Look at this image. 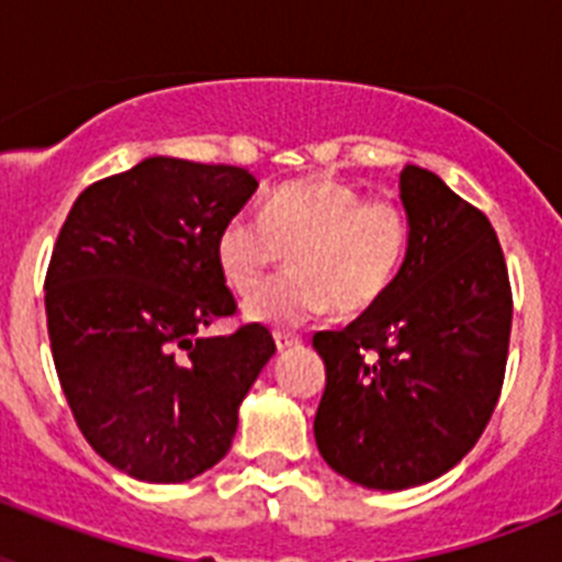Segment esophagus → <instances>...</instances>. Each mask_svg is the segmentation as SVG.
<instances>
[{"label":"esophagus","instance_id":"obj_1","mask_svg":"<svg viewBox=\"0 0 562 562\" xmlns=\"http://www.w3.org/2000/svg\"><path fill=\"white\" fill-rule=\"evenodd\" d=\"M272 340H276L278 351H286V349H292V346H297V342H301V337L292 335V331H276V335H272Z\"/></svg>","mask_w":562,"mask_h":562}]
</instances>
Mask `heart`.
<instances>
[{"instance_id": "obj_1", "label": "heart", "mask_w": 562, "mask_h": 562, "mask_svg": "<svg viewBox=\"0 0 562 562\" xmlns=\"http://www.w3.org/2000/svg\"><path fill=\"white\" fill-rule=\"evenodd\" d=\"M408 216L394 200H369L342 182H290L265 213H236L216 236L227 284L250 292L290 250L292 270L267 281L245 304L256 324L297 326L335 306L360 315L380 304L408 256Z\"/></svg>"}]
</instances>
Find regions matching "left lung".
I'll list each match as a JSON object with an SVG mask.
<instances>
[{
	"label": "left lung",
	"mask_w": 562,
	"mask_h": 562,
	"mask_svg": "<svg viewBox=\"0 0 562 562\" xmlns=\"http://www.w3.org/2000/svg\"><path fill=\"white\" fill-rule=\"evenodd\" d=\"M408 256L391 290L342 331H317L326 366L315 441L366 490H411L464 459L504 385L513 292L498 236L441 177L400 173Z\"/></svg>",
	"instance_id": "obj_1"
}]
</instances>
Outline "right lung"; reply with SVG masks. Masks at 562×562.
Masks as SVG:
<instances>
[{
	"label": "right lung",
	"instance_id": "1",
	"mask_svg": "<svg viewBox=\"0 0 562 562\" xmlns=\"http://www.w3.org/2000/svg\"><path fill=\"white\" fill-rule=\"evenodd\" d=\"M256 188L245 168L146 157L89 186L58 233L44 281L58 380L89 445L132 479L220 464L276 355L258 324L202 335L236 312L216 236Z\"/></svg>",
	"mask_w": 562,
	"mask_h": 562
}]
</instances>
